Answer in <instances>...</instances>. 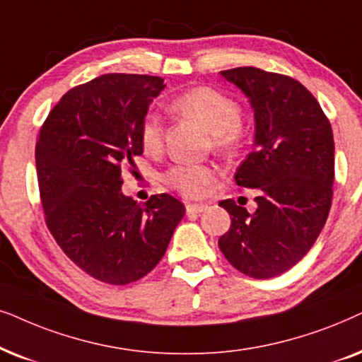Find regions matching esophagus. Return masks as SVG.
Segmentation results:
<instances>
[{"label":"esophagus","mask_w":362,"mask_h":362,"mask_svg":"<svg viewBox=\"0 0 362 362\" xmlns=\"http://www.w3.org/2000/svg\"><path fill=\"white\" fill-rule=\"evenodd\" d=\"M209 206L206 205H202V204H189L187 205V214L192 215V214H202V211H205Z\"/></svg>","instance_id":"esophagus-1"}]
</instances>
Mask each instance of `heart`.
<instances>
[{
  "label": "heart",
  "instance_id": "b5f03b06",
  "mask_svg": "<svg viewBox=\"0 0 362 362\" xmlns=\"http://www.w3.org/2000/svg\"><path fill=\"white\" fill-rule=\"evenodd\" d=\"M172 109L197 120L210 132L211 144L221 152H237L243 146L245 127L242 125V105L223 90L199 86L185 90L172 100ZM163 142L162 119L147 114L141 125V144L148 153L158 152ZM216 178V170L205 163H175L163 172V182L182 195L200 197Z\"/></svg>",
  "mask_w": 362,
  "mask_h": 362
}]
</instances>
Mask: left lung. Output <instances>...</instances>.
I'll return each mask as SVG.
<instances>
[{
	"mask_svg": "<svg viewBox=\"0 0 362 362\" xmlns=\"http://www.w3.org/2000/svg\"><path fill=\"white\" fill-rule=\"evenodd\" d=\"M243 90L255 112V148L235 182L257 189L258 209L226 199L231 225L218 240L225 258L257 279L295 267L320 237L332 200L334 139L315 95L290 76L258 67L221 71Z\"/></svg>",
	"mask_w": 362,
	"mask_h": 362,
	"instance_id": "1",
	"label": "left lung"
}]
</instances>
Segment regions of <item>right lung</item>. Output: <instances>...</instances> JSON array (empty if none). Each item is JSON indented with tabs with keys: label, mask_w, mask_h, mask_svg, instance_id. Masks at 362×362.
Instances as JSON below:
<instances>
[{
	"label": "right lung",
	"mask_w": 362,
	"mask_h": 362,
	"mask_svg": "<svg viewBox=\"0 0 362 362\" xmlns=\"http://www.w3.org/2000/svg\"><path fill=\"white\" fill-rule=\"evenodd\" d=\"M162 77L104 74L62 95L42 124L36 170L45 220L62 252L109 285H129L160 262L185 215L180 200L125 197L122 172L142 156L141 125Z\"/></svg>",
	"instance_id": "1"
}]
</instances>
